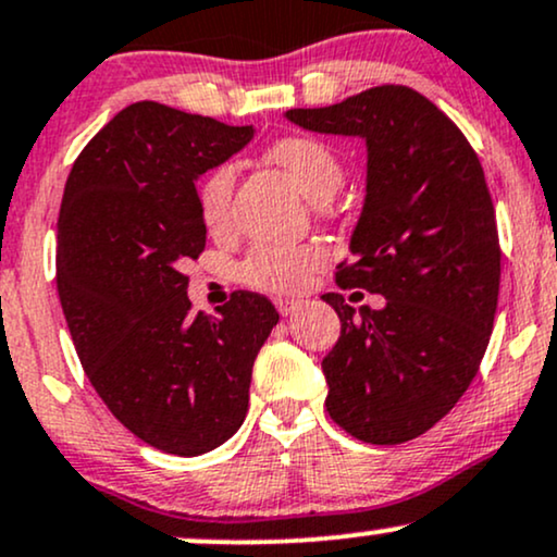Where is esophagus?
<instances>
[{"instance_id": "34e87169", "label": "esophagus", "mask_w": 557, "mask_h": 557, "mask_svg": "<svg viewBox=\"0 0 557 557\" xmlns=\"http://www.w3.org/2000/svg\"><path fill=\"white\" fill-rule=\"evenodd\" d=\"M274 306H277L280 317H290V313H296L300 308L298 300H290V298H274Z\"/></svg>"}]
</instances>
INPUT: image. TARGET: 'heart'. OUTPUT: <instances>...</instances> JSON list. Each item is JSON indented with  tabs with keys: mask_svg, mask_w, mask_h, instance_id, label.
Returning <instances> with one entry per match:
<instances>
[{
	"mask_svg": "<svg viewBox=\"0 0 557 557\" xmlns=\"http://www.w3.org/2000/svg\"><path fill=\"white\" fill-rule=\"evenodd\" d=\"M277 169L287 173V178L298 186L304 197L311 202H324L343 184V165L334 158L326 145L311 137H285L277 139L267 152ZM233 186L236 173L231 165H218L207 173L199 186V212L210 231H220L231 218ZM324 251L319 246H253L238 264V280L244 285L257 287L264 293H298L308 285L313 272L324 267Z\"/></svg>",
	"mask_w": 557,
	"mask_h": 557,
	"instance_id": "obj_1",
	"label": "heart"
}]
</instances>
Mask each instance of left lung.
<instances>
[{"label":"left lung","mask_w":557,"mask_h":557,"mask_svg":"<svg viewBox=\"0 0 557 557\" xmlns=\"http://www.w3.org/2000/svg\"><path fill=\"white\" fill-rule=\"evenodd\" d=\"M285 116L366 139L355 261L339 264L337 285L379 293L384 306L355 311L339 293L321 296L343 321L321 360L326 410L358 441L405 444L457 405L491 343L500 246L480 158L438 106L405 85Z\"/></svg>","instance_id":"left-lung-1"}]
</instances>
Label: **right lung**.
Instances as JSON below:
<instances>
[{
  "mask_svg": "<svg viewBox=\"0 0 557 557\" xmlns=\"http://www.w3.org/2000/svg\"><path fill=\"white\" fill-rule=\"evenodd\" d=\"M251 137L253 126L139 100L85 145L64 186L57 290L79 363L126 431L176 457L238 431L280 319L249 290L218 319L194 313L181 272L207 240L194 181Z\"/></svg>",
  "mask_w": 557,
  "mask_h": 557,
  "instance_id": "right-lung-1",
  "label": "right lung"
}]
</instances>
